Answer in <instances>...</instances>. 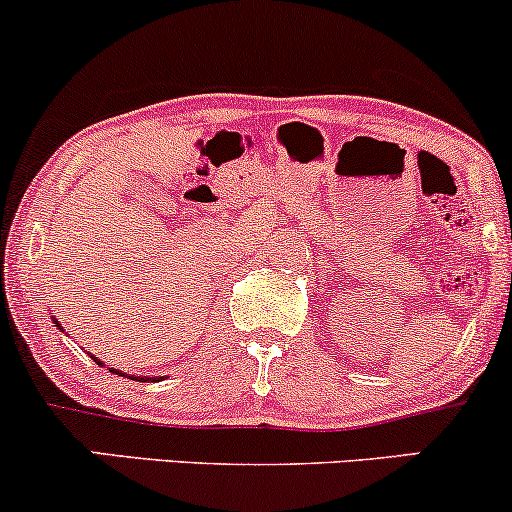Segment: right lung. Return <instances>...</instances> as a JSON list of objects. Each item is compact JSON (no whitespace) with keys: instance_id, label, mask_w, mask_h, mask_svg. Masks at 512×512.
Returning a JSON list of instances; mask_svg holds the SVG:
<instances>
[{"instance_id":"obj_1","label":"right lung","mask_w":512,"mask_h":512,"mask_svg":"<svg viewBox=\"0 0 512 512\" xmlns=\"http://www.w3.org/2000/svg\"><path fill=\"white\" fill-rule=\"evenodd\" d=\"M52 322H55V327H57V330H62V325H60V322H57L55 320V317H52ZM93 358V361H96L98 363V366H103V361H98V358L96 356H91ZM110 373H115V375H122V378H132V380H142V383H146V380H158V378H146V375H127V373H122V370H117V368H110ZM163 380V378H161Z\"/></svg>"}]
</instances>
